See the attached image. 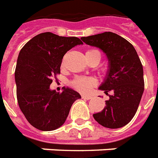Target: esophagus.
Masks as SVG:
<instances>
[{"mask_svg": "<svg viewBox=\"0 0 158 158\" xmlns=\"http://www.w3.org/2000/svg\"><path fill=\"white\" fill-rule=\"evenodd\" d=\"M81 98L85 99H91L92 96L91 95H82V96H81Z\"/></svg>", "mask_w": 158, "mask_h": 158, "instance_id": "obj_1", "label": "esophagus"}]
</instances>
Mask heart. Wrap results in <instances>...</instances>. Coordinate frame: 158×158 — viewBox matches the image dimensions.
<instances>
[{"mask_svg":"<svg viewBox=\"0 0 158 158\" xmlns=\"http://www.w3.org/2000/svg\"><path fill=\"white\" fill-rule=\"evenodd\" d=\"M87 52H97L100 56V52L98 50H88ZM86 52V53H87ZM97 83L96 79L94 77H77L71 81V85L74 88H76L78 91L81 93H88L92 87L95 86Z\"/></svg>","mask_w":158,"mask_h":158,"instance_id":"obj_1","label":"heart"}]
</instances>
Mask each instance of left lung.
<instances>
[{
	"instance_id": "obj_1",
	"label": "left lung",
	"mask_w": 158,
	"mask_h": 158,
	"mask_svg": "<svg viewBox=\"0 0 158 158\" xmlns=\"http://www.w3.org/2000/svg\"><path fill=\"white\" fill-rule=\"evenodd\" d=\"M86 44L106 53L109 65L99 89L109 94L106 106L94 118L103 127L119 128L127 125L138 110L144 92L143 66L134 46L112 32L81 37Z\"/></svg>"
}]
</instances>
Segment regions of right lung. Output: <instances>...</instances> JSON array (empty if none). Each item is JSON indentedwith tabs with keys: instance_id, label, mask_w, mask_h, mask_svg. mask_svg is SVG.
<instances>
[{
	"instance_id": "obj_1",
	"label": "right lung",
	"mask_w": 158,
	"mask_h": 158,
	"mask_svg": "<svg viewBox=\"0 0 158 158\" xmlns=\"http://www.w3.org/2000/svg\"><path fill=\"white\" fill-rule=\"evenodd\" d=\"M81 44L79 38L45 32L34 36L20 50L15 70L18 103L28 122L39 130L61 127L72 104L81 99L72 88H63L62 93L50 89L52 78L60 74L64 55Z\"/></svg>"
}]
</instances>
